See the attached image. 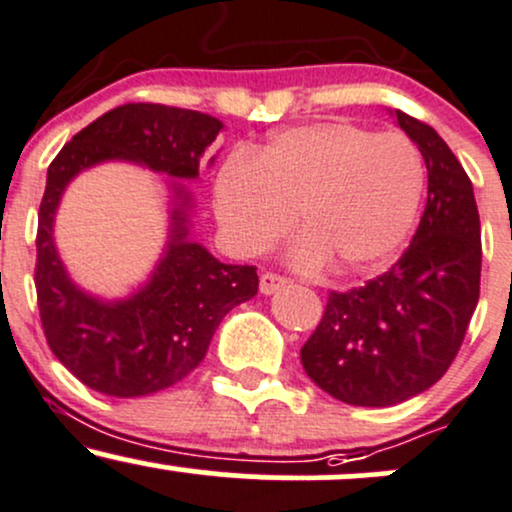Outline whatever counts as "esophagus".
I'll list each match as a JSON object with an SVG mask.
<instances>
[{
    "mask_svg": "<svg viewBox=\"0 0 512 512\" xmlns=\"http://www.w3.org/2000/svg\"><path fill=\"white\" fill-rule=\"evenodd\" d=\"M289 284V279H286L284 274H276V272H262L260 276V291L262 293H276L279 289H284V286Z\"/></svg>",
    "mask_w": 512,
    "mask_h": 512,
    "instance_id": "esophagus-1",
    "label": "esophagus"
}]
</instances>
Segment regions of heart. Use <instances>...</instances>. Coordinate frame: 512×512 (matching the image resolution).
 <instances>
[{
    "label": "heart",
    "instance_id": "obj_1",
    "mask_svg": "<svg viewBox=\"0 0 512 512\" xmlns=\"http://www.w3.org/2000/svg\"><path fill=\"white\" fill-rule=\"evenodd\" d=\"M426 190L421 151L399 132L313 122L274 134L219 168L214 207L233 250L264 255L296 226L293 262L339 272L378 267L409 236Z\"/></svg>",
    "mask_w": 512,
    "mask_h": 512
}]
</instances>
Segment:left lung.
I'll use <instances>...</instances> for the list:
<instances>
[{
	"instance_id": "1",
	"label": "left lung",
	"mask_w": 512,
	"mask_h": 512,
	"mask_svg": "<svg viewBox=\"0 0 512 512\" xmlns=\"http://www.w3.org/2000/svg\"><path fill=\"white\" fill-rule=\"evenodd\" d=\"M419 146L428 199L414 240L383 274L330 291L301 349L308 378L354 407H390L438 383L479 301L481 223L472 180L426 122L397 110Z\"/></svg>"
}]
</instances>
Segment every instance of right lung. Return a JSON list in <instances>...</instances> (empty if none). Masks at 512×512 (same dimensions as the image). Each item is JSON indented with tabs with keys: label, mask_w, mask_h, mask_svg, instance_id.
Listing matches in <instances>:
<instances>
[{
	"label": "right lung",
	"mask_w": 512,
	"mask_h": 512,
	"mask_svg": "<svg viewBox=\"0 0 512 512\" xmlns=\"http://www.w3.org/2000/svg\"><path fill=\"white\" fill-rule=\"evenodd\" d=\"M216 117L158 103H127L93 120L48 168L35 236V293L52 354L91 390L144 397L190 375L207 356L223 315L257 293V267L223 264L187 240L178 190L173 236L137 296L103 303L69 281L52 243V219L67 182L108 158H127L170 178H197L199 158L221 132Z\"/></svg>",
	"instance_id": "add662e5"
}]
</instances>
